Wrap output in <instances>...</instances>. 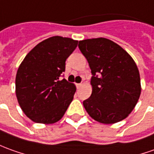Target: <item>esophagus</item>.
<instances>
[{"label":"esophagus","instance_id":"obj_1","mask_svg":"<svg viewBox=\"0 0 154 154\" xmlns=\"http://www.w3.org/2000/svg\"><path fill=\"white\" fill-rule=\"evenodd\" d=\"M82 85V83H77V88H81Z\"/></svg>","mask_w":154,"mask_h":154}]
</instances>
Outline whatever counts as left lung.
Returning a JSON list of instances; mask_svg holds the SVG:
<instances>
[{"label": "left lung", "mask_w": 154, "mask_h": 154, "mask_svg": "<svg viewBox=\"0 0 154 154\" xmlns=\"http://www.w3.org/2000/svg\"><path fill=\"white\" fill-rule=\"evenodd\" d=\"M78 48L90 66L92 94L83 106L103 124L124 120L141 94V82L133 59L115 42L104 38L79 41Z\"/></svg>", "instance_id": "8db88e82"}]
</instances>
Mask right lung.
<instances>
[{
  "mask_svg": "<svg viewBox=\"0 0 154 154\" xmlns=\"http://www.w3.org/2000/svg\"><path fill=\"white\" fill-rule=\"evenodd\" d=\"M77 44L70 38H49L38 44L20 65L16 94L23 111L34 122L60 121L72 101L76 87L60 77Z\"/></svg>",
  "mask_w": 154,
  "mask_h": 154,
  "instance_id": "right-lung-1",
  "label": "right lung"
}]
</instances>
